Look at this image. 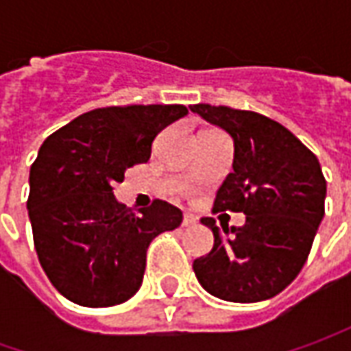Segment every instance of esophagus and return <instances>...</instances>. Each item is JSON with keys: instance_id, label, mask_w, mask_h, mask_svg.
I'll list each match as a JSON object with an SVG mask.
<instances>
[{"instance_id": "esophagus-1", "label": "esophagus", "mask_w": 351, "mask_h": 351, "mask_svg": "<svg viewBox=\"0 0 351 351\" xmlns=\"http://www.w3.org/2000/svg\"><path fill=\"white\" fill-rule=\"evenodd\" d=\"M195 223H197L195 215H191V213H185V215H183V221H182L183 226H193Z\"/></svg>"}]
</instances>
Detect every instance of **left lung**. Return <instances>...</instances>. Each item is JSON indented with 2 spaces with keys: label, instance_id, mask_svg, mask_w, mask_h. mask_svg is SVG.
Masks as SVG:
<instances>
[{
  "label": "left lung",
  "instance_id": "obj_1",
  "mask_svg": "<svg viewBox=\"0 0 351 351\" xmlns=\"http://www.w3.org/2000/svg\"><path fill=\"white\" fill-rule=\"evenodd\" d=\"M234 142L232 173L217 191L215 209L244 213L242 226L221 228L203 217L215 244L193 262L199 283L230 303L276 297L303 269L324 217L326 180L318 158L291 130L254 111L189 107Z\"/></svg>",
  "mask_w": 351,
  "mask_h": 351
}]
</instances>
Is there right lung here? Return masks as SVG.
<instances>
[{
    "mask_svg": "<svg viewBox=\"0 0 351 351\" xmlns=\"http://www.w3.org/2000/svg\"><path fill=\"white\" fill-rule=\"evenodd\" d=\"M183 105H127L84 113L43 142L29 173L34 250L56 291L82 306H113L141 289L146 250L178 228L182 210L156 199L132 210L113 185L148 162L152 142Z\"/></svg>",
    "mask_w": 351,
    "mask_h": 351,
    "instance_id": "obj_1",
    "label": "right lung"
}]
</instances>
